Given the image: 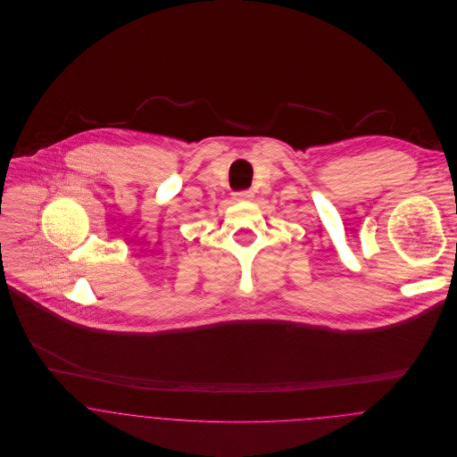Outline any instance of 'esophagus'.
I'll return each mask as SVG.
<instances>
[{
    "instance_id": "esophagus-1",
    "label": "esophagus",
    "mask_w": 457,
    "mask_h": 457,
    "mask_svg": "<svg viewBox=\"0 0 457 457\" xmlns=\"http://www.w3.org/2000/svg\"><path fill=\"white\" fill-rule=\"evenodd\" d=\"M236 200H241V202H246V200H252L253 198V192L252 190H241V192H236L234 194Z\"/></svg>"
}]
</instances>
